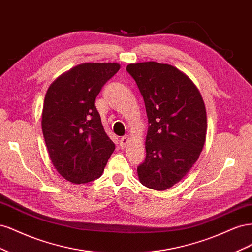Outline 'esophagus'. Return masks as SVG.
<instances>
[{
    "label": "esophagus",
    "mask_w": 252,
    "mask_h": 252,
    "mask_svg": "<svg viewBox=\"0 0 252 252\" xmlns=\"http://www.w3.org/2000/svg\"><path fill=\"white\" fill-rule=\"evenodd\" d=\"M128 141H129V138H128V136H122L121 140H120V145H121V147H122V148H123V147H126V145H127Z\"/></svg>",
    "instance_id": "esophagus-1"
}]
</instances>
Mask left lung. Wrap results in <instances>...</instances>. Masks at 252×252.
<instances>
[{
	"label": "left lung",
	"mask_w": 252,
	"mask_h": 252,
	"mask_svg": "<svg viewBox=\"0 0 252 252\" xmlns=\"http://www.w3.org/2000/svg\"><path fill=\"white\" fill-rule=\"evenodd\" d=\"M148 118L146 158L138 166L140 182L155 190L177 184L199 158L207 131L205 104L186 74L168 64H129Z\"/></svg>",
	"instance_id": "1"
}]
</instances>
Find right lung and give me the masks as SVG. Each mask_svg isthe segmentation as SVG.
<instances>
[{
	"label": "right lung",
	"mask_w": 252,
	"mask_h": 252,
	"mask_svg": "<svg viewBox=\"0 0 252 252\" xmlns=\"http://www.w3.org/2000/svg\"><path fill=\"white\" fill-rule=\"evenodd\" d=\"M120 69L118 63H85L63 73L49 86L42 130L51 162L64 179L84 184L98 179L113 152L95 98Z\"/></svg>",
	"instance_id": "add662e5"
}]
</instances>
